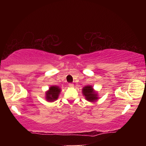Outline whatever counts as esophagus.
<instances>
[{
  "label": "esophagus",
  "instance_id": "obj_1",
  "mask_svg": "<svg viewBox=\"0 0 146 146\" xmlns=\"http://www.w3.org/2000/svg\"><path fill=\"white\" fill-rule=\"evenodd\" d=\"M69 86H70V88H73L74 86H73V84L72 83H70V84H69Z\"/></svg>",
  "mask_w": 146,
  "mask_h": 146
}]
</instances>
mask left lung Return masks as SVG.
Returning <instances> with one entry per match:
<instances>
[{"instance_id":"8db88e82","label":"left lung","mask_w":146,"mask_h":146,"mask_svg":"<svg viewBox=\"0 0 146 146\" xmlns=\"http://www.w3.org/2000/svg\"><path fill=\"white\" fill-rule=\"evenodd\" d=\"M82 93L86 99L89 102H95L98 97L96 91L93 90L91 86H86L82 89Z\"/></svg>"}]
</instances>
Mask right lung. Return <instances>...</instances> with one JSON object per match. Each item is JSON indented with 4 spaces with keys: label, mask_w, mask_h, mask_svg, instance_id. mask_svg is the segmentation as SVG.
<instances>
[{
    "label": "right lung",
    "mask_w": 146,
    "mask_h": 146,
    "mask_svg": "<svg viewBox=\"0 0 146 146\" xmlns=\"http://www.w3.org/2000/svg\"><path fill=\"white\" fill-rule=\"evenodd\" d=\"M61 91L60 88L56 86H52L49 88V90L46 93V98L48 102H54L57 100L59 94Z\"/></svg>",
    "instance_id": "obj_1"
}]
</instances>
